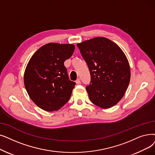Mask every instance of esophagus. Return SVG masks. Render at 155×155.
<instances>
[{
  "mask_svg": "<svg viewBox=\"0 0 155 155\" xmlns=\"http://www.w3.org/2000/svg\"><path fill=\"white\" fill-rule=\"evenodd\" d=\"M75 82H76V84H80V83H81V82H80V78H78V79L76 80V81H75Z\"/></svg>",
  "mask_w": 155,
  "mask_h": 155,
  "instance_id": "1",
  "label": "esophagus"
}]
</instances>
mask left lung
<instances>
[{
    "mask_svg": "<svg viewBox=\"0 0 155 155\" xmlns=\"http://www.w3.org/2000/svg\"><path fill=\"white\" fill-rule=\"evenodd\" d=\"M88 65L91 84L86 90L91 102L107 109L116 105L129 86V61L120 47L105 37H96L77 44Z\"/></svg>",
    "mask_w": 155,
    "mask_h": 155,
    "instance_id": "left-lung-1",
    "label": "left lung"
}]
</instances>
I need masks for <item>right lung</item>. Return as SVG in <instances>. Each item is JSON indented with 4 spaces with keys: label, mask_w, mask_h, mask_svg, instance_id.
<instances>
[{
    "label": "right lung",
    "mask_w": 155,
    "mask_h": 155,
    "mask_svg": "<svg viewBox=\"0 0 155 155\" xmlns=\"http://www.w3.org/2000/svg\"><path fill=\"white\" fill-rule=\"evenodd\" d=\"M75 45L49 43L31 56L24 73V84L30 99L40 108L57 111L70 99L75 82L69 80L64 62Z\"/></svg>",
    "instance_id": "obj_1"
}]
</instances>
